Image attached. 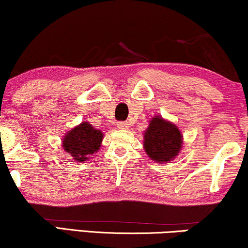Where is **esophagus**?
Returning <instances> with one entry per match:
<instances>
[{
    "instance_id": "1",
    "label": "esophagus",
    "mask_w": 248,
    "mask_h": 248,
    "mask_svg": "<svg viewBox=\"0 0 248 248\" xmlns=\"http://www.w3.org/2000/svg\"><path fill=\"white\" fill-rule=\"evenodd\" d=\"M117 127L121 128V130H126V128H128V124L126 122H118Z\"/></svg>"
}]
</instances>
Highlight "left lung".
<instances>
[{
    "label": "left lung",
    "mask_w": 248,
    "mask_h": 248,
    "mask_svg": "<svg viewBox=\"0 0 248 248\" xmlns=\"http://www.w3.org/2000/svg\"><path fill=\"white\" fill-rule=\"evenodd\" d=\"M144 150L151 160L165 164L181 151L183 135L179 128L161 116H155L149 123L143 137Z\"/></svg>",
    "instance_id": "1"
}]
</instances>
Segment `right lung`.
Returning a JSON list of instances; mask_svg holds the SVG:
<instances>
[{"instance_id": "right-lung-1", "label": "right lung", "mask_w": 248, "mask_h": 248, "mask_svg": "<svg viewBox=\"0 0 248 248\" xmlns=\"http://www.w3.org/2000/svg\"><path fill=\"white\" fill-rule=\"evenodd\" d=\"M103 138L104 134L100 130L93 128L88 122H82L64 135L62 147L74 160L82 162L89 160L93 154L98 152Z\"/></svg>"}]
</instances>
